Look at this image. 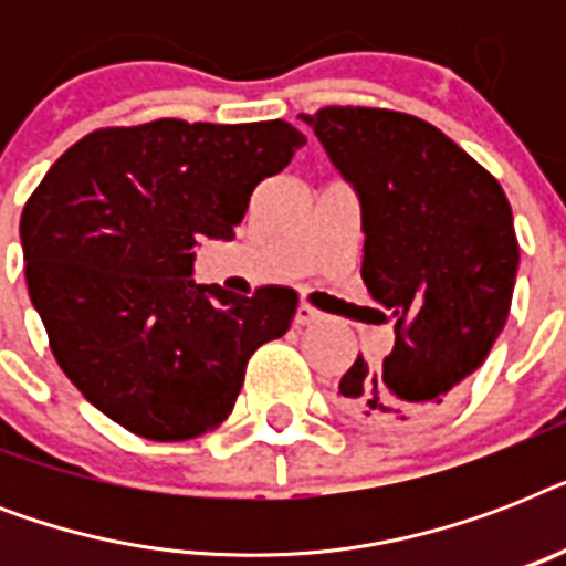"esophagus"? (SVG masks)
Returning <instances> with one entry per match:
<instances>
[{"label":"esophagus","mask_w":566,"mask_h":566,"mask_svg":"<svg viewBox=\"0 0 566 566\" xmlns=\"http://www.w3.org/2000/svg\"><path fill=\"white\" fill-rule=\"evenodd\" d=\"M323 319V314H319L317 308H311V305H300L296 308V317H293V323L296 326H314V323H319Z\"/></svg>","instance_id":"34e87169"}]
</instances>
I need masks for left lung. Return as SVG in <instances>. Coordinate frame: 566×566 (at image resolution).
I'll list each match as a JSON object with an SVG mask.
<instances>
[{
  "label": "left lung",
  "mask_w": 566,
  "mask_h": 566,
  "mask_svg": "<svg viewBox=\"0 0 566 566\" xmlns=\"http://www.w3.org/2000/svg\"><path fill=\"white\" fill-rule=\"evenodd\" d=\"M361 205V279L396 323L381 361L361 355L337 402L355 420H431L505 328L520 247L500 181L426 119L381 108L300 114Z\"/></svg>",
  "instance_id": "8db88e82"
}]
</instances>
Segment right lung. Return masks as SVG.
Wrapping results in <instances>:
<instances>
[{"label": "right lung", "instance_id": "right-lung-1", "mask_svg": "<svg viewBox=\"0 0 566 566\" xmlns=\"http://www.w3.org/2000/svg\"><path fill=\"white\" fill-rule=\"evenodd\" d=\"M305 146L284 119H155L66 149L22 208L25 282L61 370L128 431L190 440L234 408L249 355L296 293L196 284L199 240H231L264 179Z\"/></svg>", "mask_w": 566, "mask_h": 566}]
</instances>
